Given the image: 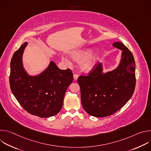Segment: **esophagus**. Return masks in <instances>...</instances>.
<instances>
[{
	"mask_svg": "<svg viewBox=\"0 0 151 151\" xmlns=\"http://www.w3.org/2000/svg\"><path fill=\"white\" fill-rule=\"evenodd\" d=\"M73 78H74V80L76 81L78 79V75L77 74H74L73 75Z\"/></svg>",
	"mask_w": 151,
	"mask_h": 151,
	"instance_id": "1",
	"label": "esophagus"
}]
</instances>
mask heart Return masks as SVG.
Returning <instances> with one entry per match:
<instances>
[{
    "mask_svg": "<svg viewBox=\"0 0 151 151\" xmlns=\"http://www.w3.org/2000/svg\"><path fill=\"white\" fill-rule=\"evenodd\" d=\"M91 51V48H83L74 51L70 54L73 60L75 61L81 60L79 62V68L83 72H88L91 70L100 58V54L98 52L90 54ZM62 60L66 64L70 63L69 59L66 57L62 58Z\"/></svg>",
    "mask_w": 151,
    "mask_h": 151,
    "instance_id": "b5f03b06",
    "label": "heart"
}]
</instances>
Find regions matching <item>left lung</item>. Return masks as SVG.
<instances>
[{
    "label": "left lung",
    "mask_w": 151,
    "mask_h": 151,
    "mask_svg": "<svg viewBox=\"0 0 151 151\" xmlns=\"http://www.w3.org/2000/svg\"><path fill=\"white\" fill-rule=\"evenodd\" d=\"M112 46L122 51L116 69L103 73L101 63L96 64L88 75L78 79L82 105L86 112L95 117L108 116L119 111L130 99L135 89L133 54L121 42H114Z\"/></svg>",
    "instance_id": "8db88e82"
}]
</instances>
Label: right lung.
Returning <instances> with one entry per match:
<instances>
[{
  "label": "right lung",
  "instance_id": "add662e5",
  "mask_svg": "<svg viewBox=\"0 0 151 151\" xmlns=\"http://www.w3.org/2000/svg\"><path fill=\"white\" fill-rule=\"evenodd\" d=\"M27 42L21 45L11 61L10 87L23 108L40 118L51 117L61 109L64 94L73 80L70 69L61 70L54 61L40 74L30 76L25 70L23 54Z\"/></svg>",
  "mask_w": 151,
  "mask_h": 151
}]
</instances>
